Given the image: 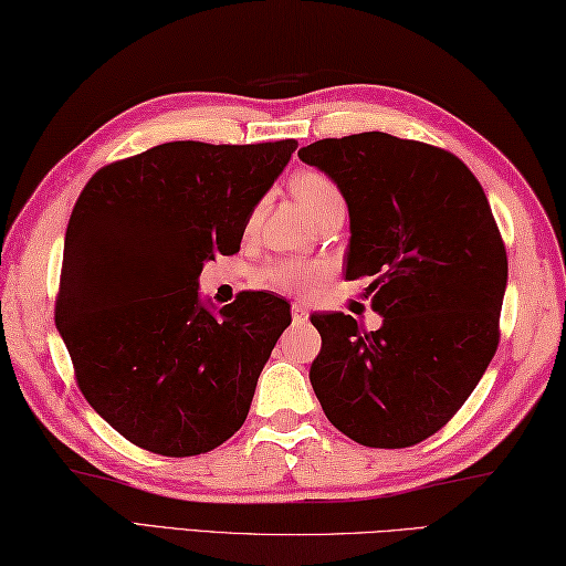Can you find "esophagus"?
I'll return each instance as SVG.
<instances>
[{"mask_svg": "<svg viewBox=\"0 0 566 566\" xmlns=\"http://www.w3.org/2000/svg\"><path fill=\"white\" fill-rule=\"evenodd\" d=\"M291 313H293V325H305V322H307V317H310V313H307V310H305L303 305H297V303H293V307H291Z\"/></svg>", "mask_w": 566, "mask_h": 566, "instance_id": "34e87169", "label": "esophagus"}]
</instances>
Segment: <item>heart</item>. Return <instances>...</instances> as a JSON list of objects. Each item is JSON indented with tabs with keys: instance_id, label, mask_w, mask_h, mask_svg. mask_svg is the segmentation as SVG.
Returning <instances> with one entry per match:
<instances>
[{
	"instance_id": "obj_1",
	"label": "heart",
	"mask_w": 566,
	"mask_h": 566,
	"mask_svg": "<svg viewBox=\"0 0 566 566\" xmlns=\"http://www.w3.org/2000/svg\"><path fill=\"white\" fill-rule=\"evenodd\" d=\"M295 200L303 207L305 214L313 219L322 214L334 205H342V190L337 188L329 176L319 170H300L291 182ZM315 279V271L303 263H273L266 271H263V281L271 287H279V291H300V287H307Z\"/></svg>"
}]
</instances>
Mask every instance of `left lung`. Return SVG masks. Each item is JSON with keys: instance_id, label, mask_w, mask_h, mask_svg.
<instances>
[{"instance_id": "left-lung-1", "label": "left lung", "mask_w": 566, "mask_h": 566, "mask_svg": "<svg viewBox=\"0 0 566 566\" xmlns=\"http://www.w3.org/2000/svg\"><path fill=\"white\" fill-rule=\"evenodd\" d=\"M349 207L347 279L384 317L313 315L322 349L310 384L327 420L380 449L428 440L452 420L499 347L509 259L479 180L444 148L384 132L297 151Z\"/></svg>"}]
</instances>
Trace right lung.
<instances>
[{
    "instance_id": "1",
    "label": "right lung",
    "mask_w": 566,
    "mask_h": 566,
    "mask_svg": "<svg viewBox=\"0 0 566 566\" xmlns=\"http://www.w3.org/2000/svg\"><path fill=\"white\" fill-rule=\"evenodd\" d=\"M293 138L170 142L99 168L73 207L55 327L102 420L164 457H192L244 424L291 305L241 293L214 307L200 273L239 251Z\"/></svg>"
}]
</instances>
